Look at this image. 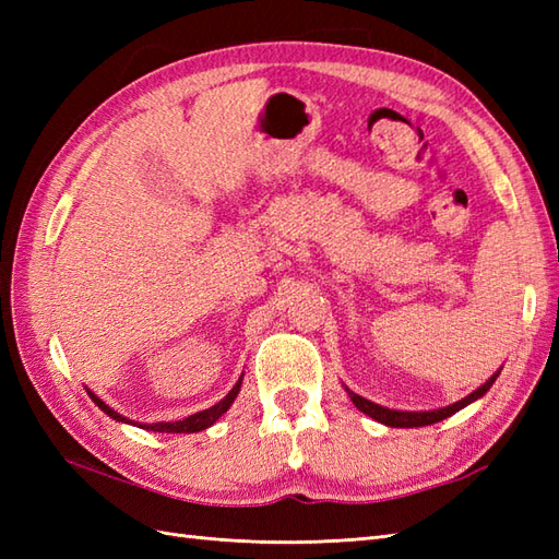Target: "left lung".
I'll list each match as a JSON object with an SVG mask.
<instances>
[{
    "label": "left lung",
    "instance_id": "obj_1",
    "mask_svg": "<svg viewBox=\"0 0 559 559\" xmlns=\"http://www.w3.org/2000/svg\"><path fill=\"white\" fill-rule=\"evenodd\" d=\"M497 374H500V372H497ZM497 374H492V377L488 379V382H485L483 386H478V389L473 391V394H468L466 399H461V401H456V403H451V406L439 408V411H423V413L391 411V408H384V406H377V403L367 401V399H362V396H358V394H353V391H348V396H350V401L355 403V406H358L365 415H370V418H374L377 423H384V425H389V427H423V425H432V423L444 420V418H449V415H454L456 411L466 408L468 403L480 399V396L485 394V391H488V389L495 384Z\"/></svg>",
    "mask_w": 559,
    "mask_h": 559
}]
</instances>
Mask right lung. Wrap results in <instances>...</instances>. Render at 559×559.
<instances>
[{
    "label": "right lung",
    "instance_id": "add662e5",
    "mask_svg": "<svg viewBox=\"0 0 559 559\" xmlns=\"http://www.w3.org/2000/svg\"><path fill=\"white\" fill-rule=\"evenodd\" d=\"M240 384H242V377L237 379V384L228 391V396L221 399V401L216 403V406H211V408H206V411L189 415V418H185V420H175V423H153V425H139V427H146V430H153V432H199V430H206V427H211L213 423H216V420L221 418V415H223L225 411H228V408L233 406L237 391H240ZM91 399H93V403H96V406H98L103 413H108L110 418L129 423L127 418H122L120 413H115L110 406H105V403H103L96 394H91ZM134 425H136V423H134Z\"/></svg>",
    "mask_w": 559,
    "mask_h": 559
}]
</instances>
